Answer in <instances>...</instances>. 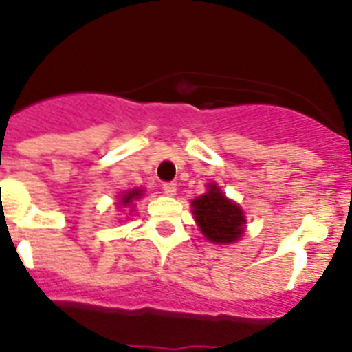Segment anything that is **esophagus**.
Returning a JSON list of instances; mask_svg holds the SVG:
<instances>
[{
  "instance_id": "esophagus-1",
  "label": "esophagus",
  "mask_w": 352,
  "mask_h": 352,
  "mask_svg": "<svg viewBox=\"0 0 352 352\" xmlns=\"http://www.w3.org/2000/svg\"><path fill=\"white\" fill-rule=\"evenodd\" d=\"M162 190H164V194L166 195H176V190H178V185L174 182H167L162 185Z\"/></svg>"
}]
</instances>
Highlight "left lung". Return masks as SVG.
Returning a JSON list of instances; mask_svg holds the SVG:
<instances>
[{"instance_id": "obj_1", "label": "left lung", "mask_w": 352, "mask_h": 352, "mask_svg": "<svg viewBox=\"0 0 352 352\" xmlns=\"http://www.w3.org/2000/svg\"><path fill=\"white\" fill-rule=\"evenodd\" d=\"M192 208L195 222L213 243H232L243 234V211L229 201L217 185H210L206 194L194 199Z\"/></svg>"}]
</instances>
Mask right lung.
Wrapping results in <instances>:
<instances>
[{
  "label": "right lung",
  "mask_w": 352,
  "mask_h": 352,
  "mask_svg": "<svg viewBox=\"0 0 352 352\" xmlns=\"http://www.w3.org/2000/svg\"><path fill=\"white\" fill-rule=\"evenodd\" d=\"M142 195V190H130L126 192V195H123L121 197V204H130L133 201V199H139Z\"/></svg>",
  "instance_id": "add662e5"
}]
</instances>
